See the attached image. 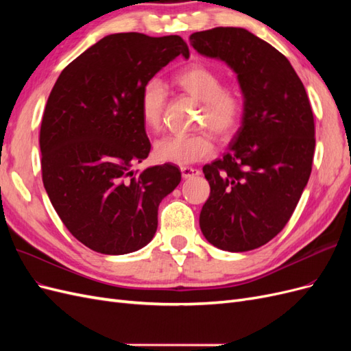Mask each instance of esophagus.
<instances>
[{"label": "esophagus", "instance_id": "1", "mask_svg": "<svg viewBox=\"0 0 351 351\" xmlns=\"http://www.w3.org/2000/svg\"><path fill=\"white\" fill-rule=\"evenodd\" d=\"M180 169H182V176H183V178H192V177H195V176H199V174H200L199 169L192 168V167H182Z\"/></svg>", "mask_w": 351, "mask_h": 351}]
</instances>
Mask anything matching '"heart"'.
Segmentation results:
<instances>
[{
	"mask_svg": "<svg viewBox=\"0 0 351 351\" xmlns=\"http://www.w3.org/2000/svg\"><path fill=\"white\" fill-rule=\"evenodd\" d=\"M178 86L189 97L202 102L199 127H206L219 141L234 134L243 121L244 98L239 88L222 86V76L206 66L193 64L174 76ZM168 92L162 80L152 77L141 90L139 110L143 124L156 132L162 124ZM214 154V145L206 133L171 134L155 143V156L161 162L187 165L204 161Z\"/></svg>",
	"mask_w": 351,
	"mask_h": 351,
	"instance_id": "1",
	"label": "heart"
}]
</instances>
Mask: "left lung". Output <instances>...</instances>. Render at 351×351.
<instances>
[{
  "instance_id": "1",
  "label": "left lung",
  "mask_w": 351,
  "mask_h": 351,
  "mask_svg": "<svg viewBox=\"0 0 351 351\" xmlns=\"http://www.w3.org/2000/svg\"><path fill=\"white\" fill-rule=\"evenodd\" d=\"M199 54L237 73L244 115L228 152L204 167L210 195L200 210L205 239L247 252L285 227L309 182L315 121L297 73L278 49L241 27H214L189 38Z\"/></svg>"
}]
</instances>
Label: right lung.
I'll return each instance as SVG.
<instances>
[{
    "label": "right lung",
    "mask_w": 351,
    "mask_h": 351,
    "mask_svg": "<svg viewBox=\"0 0 351 351\" xmlns=\"http://www.w3.org/2000/svg\"><path fill=\"white\" fill-rule=\"evenodd\" d=\"M182 54L177 36L114 34L61 71L42 117V182L62 224L84 246L125 254L149 243L158 206L182 180L176 165L133 171L151 151L143 84Z\"/></svg>",
    "instance_id": "add662e5"
}]
</instances>
